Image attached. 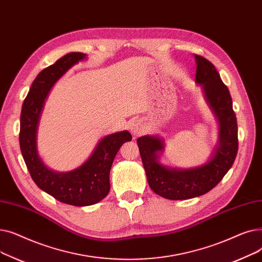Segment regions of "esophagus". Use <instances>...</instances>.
<instances>
[{"label":"esophagus","mask_w":262,"mask_h":262,"mask_svg":"<svg viewBox=\"0 0 262 262\" xmlns=\"http://www.w3.org/2000/svg\"><path fill=\"white\" fill-rule=\"evenodd\" d=\"M129 130L135 136H138V135L142 134L143 130H144L142 120H140V119H133V120H130Z\"/></svg>","instance_id":"1"}]
</instances>
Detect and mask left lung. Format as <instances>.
<instances>
[{"instance_id": "1", "label": "left lung", "mask_w": 262, "mask_h": 262, "mask_svg": "<svg viewBox=\"0 0 262 262\" xmlns=\"http://www.w3.org/2000/svg\"><path fill=\"white\" fill-rule=\"evenodd\" d=\"M196 85L217 122V141L204 163L191 168L170 167L160 162L166 142L159 135L137 139L149 188L168 200H188L207 193L231 168L238 150V126L228 88L214 66L195 55Z\"/></svg>"}]
</instances>
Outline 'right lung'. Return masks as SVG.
<instances>
[{
	"mask_svg": "<svg viewBox=\"0 0 262 262\" xmlns=\"http://www.w3.org/2000/svg\"><path fill=\"white\" fill-rule=\"evenodd\" d=\"M86 59L87 54L72 52L43 69L33 81L20 117V148L35 184L59 202L81 207L99 203L108 194L114 159L122 144L132 140L128 130L106 135L80 166L66 172L49 168L39 155L37 132L49 93L72 67Z\"/></svg>",
	"mask_w": 262,
	"mask_h": 262,
	"instance_id": "right-lung-1",
	"label": "right lung"
}]
</instances>
